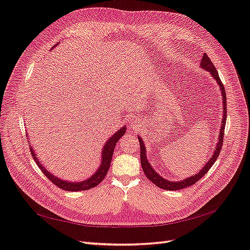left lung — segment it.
Returning <instances> with one entry per match:
<instances>
[{"label": "left lung", "instance_id": "obj_1", "mask_svg": "<svg viewBox=\"0 0 250 250\" xmlns=\"http://www.w3.org/2000/svg\"><path fill=\"white\" fill-rule=\"evenodd\" d=\"M201 67L203 69L207 70L210 75L213 77V79L217 81L218 84L220 85V89H221V93H222V97H223V119H222V126L220 128V132H219V141L217 143V146L214 148V152L213 154H211V158L209 159V161L205 164L204 167H202V169L191 177L187 178L185 180H182L181 182H172V181H168L165 180L161 177L160 174L157 173V171L153 169L151 167V165L149 164V162L147 160L146 157V148L144 146L143 141L140 137L139 141H140V147H141V165L142 168H143V171L145 173V175L147 177V179L151 181L154 185H157L160 188H163V189L166 190H179V189H183L185 187H189L193 184L197 183V182L202 178L204 177V175L208 172V170L210 169L211 166L213 165V163L215 161H217L220 151H221V148L222 145H223V137H224V130H225V124H226V118H227V107H226V92H225V88H224V85L222 84L220 77H219V73L215 69V67L213 65V63L211 62V60L209 59V57L204 53L203 58L201 60Z\"/></svg>", "mask_w": 250, "mask_h": 250}]
</instances>
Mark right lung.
Listing matches in <instances>:
<instances>
[{
  "mask_svg": "<svg viewBox=\"0 0 250 250\" xmlns=\"http://www.w3.org/2000/svg\"><path fill=\"white\" fill-rule=\"evenodd\" d=\"M125 132H126V127L124 126L123 128H120V129L116 133H114L110 139L107 140L105 146L103 147L102 162H101V166L99 167V169L96 172H94V174H92L89 179H87L83 182H67V181H64V180L58 179L52 173H50L48 170H47L46 168L41 164V162L39 161V159L36 156V152L33 151V149L30 147L31 156H32L33 159H35L37 165L39 166L40 169L42 170V172L46 175L47 178L49 179V181H51L56 186L60 187L61 189L68 190V191L87 190V189H90V188H93V187H96L97 185H99L101 182L104 180V178L106 177V173H107V171L109 170V167H110L112 154H113V151H114V147H116V144L118 143V141L121 138H122V136Z\"/></svg>",
  "mask_w": 250,
  "mask_h": 250,
  "instance_id": "1",
  "label": "right lung"
}]
</instances>
